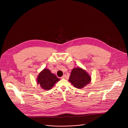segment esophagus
Wrapping results in <instances>:
<instances>
[{"mask_svg": "<svg viewBox=\"0 0 128 128\" xmlns=\"http://www.w3.org/2000/svg\"><path fill=\"white\" fill-rule=\"evenodd\" d=\"M66 77V75L64 74V75L61 77V78H62V79H64Z\"/></svg>", "mask_w": 128, "mask_h": 128, "instance_id": "34e87169", "label": "esophagus"}]
</instances>
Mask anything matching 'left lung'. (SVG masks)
I'll use <instances>...</instances> for the list:
<instances>
[{"label":"left lung","instance_id":"1","mask_svg":"<svg viewBox=\"0 0 128 128\" xmlns=\"http://www.w3.org/2000/svg\"><path fill=\"white\" fill-rule=\"evenodd\" d=\"M68 80L75 88L81 89L90 83L91 77L83 68H75L72 70Z\"/></svg>","mask_w":128,"mask_h":128}]
</instances>
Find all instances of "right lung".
<instances>
[{"label":"right lung","instance_id":"add662e5","mask_svg":"<svg viewBox=\"0 0 128 128\" xmlns=\"http://www.w3.org/2000/svg\"><path fill=\"white\" fill-rule=\"evenodd\" d=\"M36 80L37 84L40 85L43 90L46 91L52 89L55 84L60 80L55 74L46 68L43 69L39 73Z\"/></svg>","mask_w":128,"mask_h":128}]
</instances>
